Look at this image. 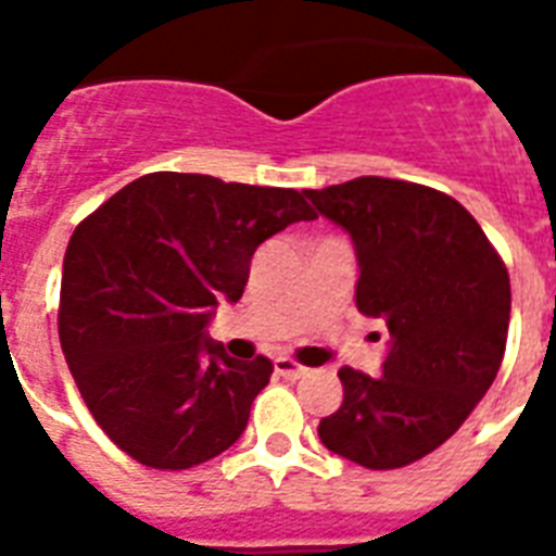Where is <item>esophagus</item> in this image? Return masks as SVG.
I'll return each instance as SVG.
<instances>
[{"label": "esophagus", "instance_id": "34e87169", "mask_svg": "<svg viewBox=\"0 0 556 556\" xmlns=\"http://www.w3.org/2000/svg\"><path fill=\"white\" fill-rule=\"evenodd\" d=\"M274 369H277V375H282V378H288V380L303 378L305 371H308L303 364L291 361V357H277V361H274Z\"/></svg>", "mask_w": 556, "mask_h": 556}]
</instances>
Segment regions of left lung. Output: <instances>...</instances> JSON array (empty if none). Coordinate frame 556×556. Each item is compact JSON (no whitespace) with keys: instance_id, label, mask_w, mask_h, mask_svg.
<instances>
[{"instance_id":"1","label":"left lung","mask_w":556,"mask_h":556,"mask_svg":"<svg viewBox=\"0 0 556 556\" xmlns=\"http://www.w3.org/2000/svg\"><path fill=\"white\" fill-rule=\"evenodd\" d=\"M305 195L352 236L357 312L392 338L378 378L338 371L343 404L320 421V441L369 470L413 465L465 424L500 371L508 268L447 192L364 176Z\"/></svg>"}]
</instances>
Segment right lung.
Returning <instances> with one entry per match:
<instances>
[{"mask_svg":"<svg viewBox=\"0 0 556 556\" xmlns=\"http://www.w3.org/2000/svg\"><path fill=\"white\" fill-rule=\"evenodd\" d=\"M312 218L303 192L286 187L150 173L77 225L60 343L89 413L126 456L187 470L236 444L274 364L227 357L204 329L218 300L242 296L253 251Z\"/></svg>","mask_w":556,"mask_h":556,"instance_id":"1","label":"right lung"}]
</instances>
